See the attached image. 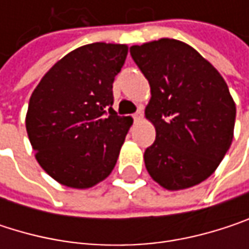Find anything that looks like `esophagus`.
Listing matches in <instances>:
<instances>
[{"label": "esophagus", "mask_w": 249, "mask_h": 249, "mask_svg": "<svg viewBox=\"0 0 249 249\" xmlns=\"http://www.w3.org/2000/svg\"><path fill=\"white\" fill-rule=\"evenodd\" d=\"M132 118H134V121H135V123H140V121L142 120V111L135 112V114L132 115Z\"/></svg>", "instance_id": "obj_1"}]
</instances>
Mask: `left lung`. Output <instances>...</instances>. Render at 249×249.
Returning a JSON list of instances; mask_svg holds the SVG:
<instances>
[{
	"instance_id": "8db88e82",
	"label": "left lung",
	"mask_w": 249,
	"mask_h": 249,
	"mask_svg": "<svg viewBox=\"0 0 249 249\" xmlns=\"http://www.w3.org/2000/svg\"><path fill=\"white\" fill-rule=\"evenodd\" d=\"M129 53L151 89L145 118L156 141L144 153L147 172L167 190L199 184L218 169L233 138L236 108L226 82L174 38L132 46Z\"/></svg>"
}]
</instances>
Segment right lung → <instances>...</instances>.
<instances>
[{
	"label": "right lung",
	"mask_w": 249,
	"mask_h": 249,
	"mask_svg": "<svg viewBox=\"0 0 249 249\" xmlns=\"http://www.w3.org/2000/svg\"><path fill=\"white\" fill-rule=\"evenodd\" d=\"M126 44L92 43L62 57L31 93L25 128L36 159L56 181L88 189L114 170L131 117L112 109Z\"/></svg>",
	"instance_id": "add662e5"
}]
</instances>
